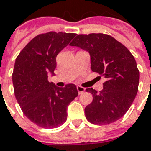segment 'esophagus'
Segmentation results:
<instances>
[{
  "mask_svg": "<svg viewBox=\"0 0 151 151\" xmlns=\"http://www.w3.org/2000/svg\"><path fill=\"white\" fill-rule=\"evenodd\" d=\"M77 89H78V92L79 94L83 93V92L85 91V88L83 87H82V86H77Z\"/></svg>",
  "mask_w": 151,
  "mask_h": 151,
  "instance_id": "esophagus-1",
  "label": "esophagus"
}]
</instances>
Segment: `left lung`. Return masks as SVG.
Returning <instances> with one entry per match:
<instances>
[{"mask_svg":"<svg viewBox=\"0 0 151 151\" xmlns=\"http://www.w3.org/2000/svg\"><path fill=\"white\" fill-rule=\"evenodd\" d=\"M71 46L89 52L91 69L106 81L99 93L88 88L93 101L85 108L86 119L93 124H108L123 117L138 92L139 71L125 46L104 33L77 35Z\"/></svg>","mask_w":151,"mask_h":151,"instance_id":"obj_1","label":"left lung"}]
</instances>
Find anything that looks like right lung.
<instances>
[{
    "label": "right lung",
    "mask_w": 151,
    "mask_h": 151,
    "mask_svg": "<svg viewBox=\"0 0 151 151\" xmlns=\"http://www.w3.org/2000/svg\"><path fill=\"white\" fill-rule=\"evenodd\" d=\"M75 33L49 32L31 40L16 58L12 73L14 93L26 117L42 128L60 126L67 119V108L78 93L75 84L58 88L49 83L56 58Z\"/></svg>",
    "instance_id": "right-lung-1"
}]
</instances>
